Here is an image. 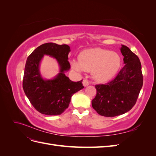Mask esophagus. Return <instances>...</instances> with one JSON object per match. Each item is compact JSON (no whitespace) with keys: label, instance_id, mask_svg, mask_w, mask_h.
Instances as JSON below:
<instances>
[{"label":"esophagus","instance_id":"1","mask_svg":"<svg viewBox=\"0 0 156 156\" xmlns=\"http://www.w3.org/2000/svg\"><path fill=\"white\" fill-rule=\"evenodd\" d=\"M83 86H84V87H87V86L89 85L90 83H89V81H88V80L84 79L83 81Z\"/></svg>","mask_w":156,"mask_h":156}]
</instances>
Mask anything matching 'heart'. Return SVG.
<instances>
[{"label":"heart","instance_id":"heart-1","mask_svg":"<svg viewBox=\"0 0 156 156\" xmlns=\"http://www.w3.org/2000/svg\"><path fill=\"white\" fill-rule=\"evenodd\" d=\"M72 67L79 72H90L96 81H107L115 76L121 65L120 56L107 49H90L81 52L79 61L73 60Z\"/></svg>","mask_w":156,"mask_h":156}]
</instances>
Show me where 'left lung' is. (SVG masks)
<instances>
[{
	"label": "left lung",
	"mask_w": 156,
	"mask_h": 156,
	"mask_svg": "<svg viewBox=\"0 0 156 156\" xmlns=\"http://www.w3.org/2000/svg\"><path fill=\"white\" fill-rule=\"evenodd\" d=\"M120 51L124 56V66L111 82L96 85L97 94L92 105L103 116L113 117L130 111L143 87V77L138 56L124 45Z\"/></svg>",
	"instance_id": "obj_1"
}]
</instances>
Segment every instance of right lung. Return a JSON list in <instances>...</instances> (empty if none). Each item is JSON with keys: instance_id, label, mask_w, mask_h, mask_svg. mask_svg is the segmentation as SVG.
Instances as JSON below:
<instances>
[{"instance_id": "obj_1", "label": "right lung", "mask_w": 156, "mask_h": 156, "mask_svg": "<svg viewBox=\"0 0 156 156\" xmlns=\"http://www.w3.org/2000/svg\"><path fill=\"white\" fill-rule=\"evenodd\" d=\"M68 45L54 43L42 44L27 58L23 88L35 109L45 115H60L68 107L73 94L84 88L82 82H73L65 75L70 69ZM44 55L55 58L59 64V73L53 79L42 77L39 64Z\"/></svg>"}]
</instances>
